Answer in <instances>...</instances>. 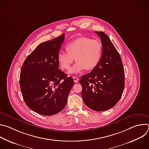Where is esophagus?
Returning <instances> with one entry per match:
<instances>
[{
  "mask_svg": "<svg viewBox=\"0 0 149 149\" xmlns=\"http://www.w3.org/2000/svg\"><path fill=\"white\" fill-rule=\"evenodd\" d=\"M73 79H74V82H75V83L78 82V81H79V79H78L77 77L74 76V77H73Z\"/></svg>",
  "mask_w": 149,
  "mask_h": 149,
  "instance_id": "obj_1",
  "label": "esophagus"
}]
</instances>
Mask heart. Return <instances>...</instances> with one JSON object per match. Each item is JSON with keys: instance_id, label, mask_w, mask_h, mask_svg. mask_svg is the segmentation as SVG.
Returning a JSON list of instances; mask_svg holds the SVG:
<instances>
[{"instance_id": "1", "label": "heart", "mask_w": 149, "mask_h": 149, "mask_svg": "<svg viewBox=\"0 0 149 149\" xmlns=\"http://www.w3.org/2000/svg\"><path fill=\"white\" fill-rule=\"evenodd\" d=\"M65 48L67 52H59L57 61L62 70H68L75 58L77 62L69 71L72 74H79L85 69H94L99 63L102 53L101 42L88 37L77 38L67 44Z\"/></svg>"}]
</instances>
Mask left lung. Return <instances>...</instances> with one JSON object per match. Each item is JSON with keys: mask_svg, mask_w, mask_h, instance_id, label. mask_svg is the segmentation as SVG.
Segmentation results:
<instances>
[{"mask_svg": "<svg viewBox=\"0 0 149 149\" xmlns=\"http://www.w3.org/2000/svg\"><path fill=\"white\" fill-rule=\"evenodd\" d=\"M101 40L102 54L96 67L82 75V100L90 109L101 111L110 109L120 100L124 88V70L119 53L109 36L95 32Z\"/></svg>", "mask_w": 149, "mask_h": 149, "instance_id": "1", "label": "left lung"}]
</instances>
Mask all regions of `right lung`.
<instances>
[{"label": "right lung", "instance_id": "right-lung-1", "mask_svg": "<svg viewBox=\"0 0 149 149\" xmlns=\"http://www.w3.org/2000/svg\"><path fill=\"white\" fill-rule=\"evenodd\" d=\"M65 35L40 44L21 68L20 87L24 101L33 111L52 116L62 111L74 85L58 68L57 56Z\"/></svg>", "mask_w": 149, "mask_h": 149}]
</instances>
